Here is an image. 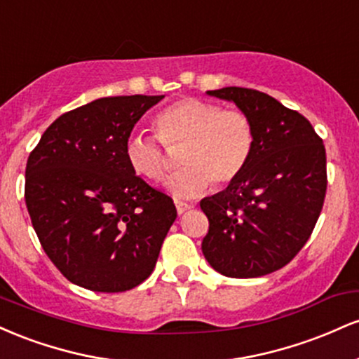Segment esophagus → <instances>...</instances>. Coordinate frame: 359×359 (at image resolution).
Here are the masks:
<instances>
[{"label":"esophagus","instance_id":"esophagus-1","mask_svg":"<svg viewBox=\"0 0 359 359\" xmlns=\"http://www.w3.org/2000/svg\"><path fill=\"white\" fill-rule=\"evenodd\" d=\"M175 208H177V212L182 216V214H185L187 211H191V209L194 208L192 204H187V203H182V201H175Z\"/></svg>","mask_w":359,"mask_h":359}]
</instances>
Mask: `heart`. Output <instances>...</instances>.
<instances>
[{"instance_id":"heart-1","label":"heart","mask_w":359,"mask_h":359,"mask_svg":"<svg viewBox=\"0 0 359 359\" xmlns=\"http://www.w3.org/2000/svg\"><path fill=\"white\" fill-rule=\"evenodd\" d=\"M156 137L131 133L125 143V158L135 174L151 182L167 175L172 162L163 145L180 148V168L168 179L175 197H196L209 184L224 187L243 174L255 148V128L241 109L197 97H180L154 118Z\"/></svg>"}]
</instances>
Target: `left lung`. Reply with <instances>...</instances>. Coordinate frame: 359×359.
Returning <instances> with one entry per match:
<instances>
[{
  "label": "left lung",
  "mask_w": 359,
  "mask_h": 359,
  "mask_svg": "<svg viewBox=\"0 0 359 359\" xmlns=\"http://www.w3.org/2000/svg\"><path fill=\"white\" fill-rule=\"evenodd\" d=\"M233 101L255 128V148L243 174L201 201L209 219L203 253L231 278L280 270L302 250L323 211L325 148L307 118L248 88L208 90Z\"/></svg>",
  "instance_id": "1"
}]
</instances>
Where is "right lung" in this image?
Masks as SVG:
<instances>
[{
	"label": "right lung",
	"instance_id": "1",
	"mask_svg": "<svg viewBox=\"0 0 359 359\" xmlns=\"http://www.w3.org/2000/svg\"><path fill=\"white\" fill-rule=\"evenodd\" d=\"M163 96L101 97L45 130L25 172V201L40 245L76 285L125 292L155 269L177 209L135 175L125 143Z\"/></svg>",
	"mask_w": 359,
	"mask_h": 359
}]
</instances>
